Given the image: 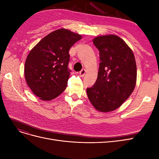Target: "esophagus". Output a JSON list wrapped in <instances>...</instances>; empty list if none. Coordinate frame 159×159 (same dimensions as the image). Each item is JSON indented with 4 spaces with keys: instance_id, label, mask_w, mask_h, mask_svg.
Instances as JSON below:
<instances>
[{
    "instance_id": "34e87169",
    "label": "esophagus",
    "mask_w": 159,
    "mask_h": 159,
    "mask_svg": "<svg viewBox=\"0 0 159 159\" xmlns=\"http://www.w3.org/2000/svg\"><path fill=\"white\" fill-rule=\"evenodd\" d=\"M85 72H86V71H85V69L81 70L80 71V75L81 77H84V76L85 75Z\"/></svg>"
}]
</instances>
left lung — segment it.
Returning <instances> with one entry per match:
<instances>
[{"label":"left lung","instance_id":"8db88e82","mask_svg":"<svg viewBox=\"0 0 159 159\" xmlns=\"http://www.w3.org/2000/svg\"><path fill=\"white\" fill-rule=\"evenodd\" d=\"M99 51L98 78L87 88L88 97L99 111L119 108L133 91L137 81V66L131 49L121 38L113 34L93 40Z\"/></svg>","mask_w":159,"mask_h":159}]
</instances>
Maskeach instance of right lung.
<instances>
[{
	"label": "right lung",
	"mask_w": 159,
	"mask_h": 159,
	"mask_svg": "<svg viewBox=\"0 0 159 159\" xmlns=\"http://www.w3.org/2000/svg\"><path fill=\"white\" fill-rule=\"evenodd\" d=\"M81 36L64 28L55 30L38 43L28 54L25 76L28 87L42 100L57 97L70 78L69 50Z\"/></svg>",
	"instance_id": "right-lung-1"
}]
</instances>
